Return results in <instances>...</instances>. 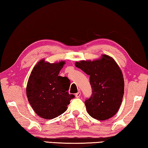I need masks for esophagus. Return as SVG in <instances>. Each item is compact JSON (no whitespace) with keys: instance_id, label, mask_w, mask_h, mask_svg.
I'll return each instance as SVG.
<instances>
[{"instance_id":"obj_1","label":"esophagus","mask_w":148,"mask_h":148,"mask_svg":"<svg viewBox=\"0 0 148 148\" xmlns=\"http://www.w3.org/2000/svg\"><path fill=\"white\" fill-rule=\"evenodd\" d=\"M81 92L79 91V92H77V94H75V97L78 98V97H79L80 96H81Z\"/></svg>"}]
</instances>
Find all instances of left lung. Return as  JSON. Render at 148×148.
Returning <instances> with one entry per match:
<instances>
[{
    "mask_svg": "<svg viewBox=\"0 0 148 148\" xmlns=\"http://www.w3.org/2000/svg\"><path fill=\"white\" fill-rule=\"evenodd\" d=\"M75 66L90 75L92 94L84 101L90 116L106 120L114 116L120 108L124 94L122 71L112 57L103 54L94 60H81Z\"/></svg>",
    "mask_w": 148,
    "mask_h": 148,
    "instance_id": "obj_1",
    "label": "left lung"
}]
</instances>
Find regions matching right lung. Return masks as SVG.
Segmentation results:
<instances>
[{"instance_id": "right-lung-1", "label": "right lung", "mask_w": 148, "mask_h": 148, "mask_svg": "<svg viewBox=\"0 0 148 148\" xmlns=\"http://www.w3.org/2000/svg\"><path fill=\"white\" fill-rule=\"evenodd\" d=\"M65 61L50 63L45 59L34 67L27 85V96L31 107L40 117L50 120L67 110L70 100V81L66 77L58 76Z\"/></svg>"}]
</instances>
